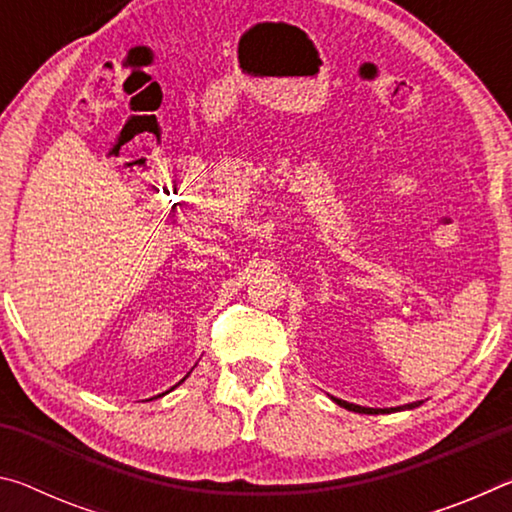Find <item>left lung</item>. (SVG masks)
Segmentation results:
<instances>
[{"mask_svg":"<svg viewBox=\"0 0 512 512\" xmlns=\"http://www.w3.org/2000/svg\"><path fill=\"white\" fill-rule=\"evenodd\" d=\"M332 400L343 406V409L354 411V413H368V415H379V413H393V411H404V409H415V406H420L422 402H411V404H404V406H395V409H368V406H359V404H350L345 400H339V397H332Z\"/></svg>","mask_w":512,"mask_h":512,"instance_id":"1","label":"left lung"}]
</instances>
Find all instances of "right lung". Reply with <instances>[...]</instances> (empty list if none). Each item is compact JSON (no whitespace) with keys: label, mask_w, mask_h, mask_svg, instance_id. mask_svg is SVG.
Segmentation results:
<instances>
[{"label":"right lung","mask_w":512,"mask_h":512,"mask_svg":"<svg viewBox=\"0 0 512 512\" xmlns=\"http://www.w3.org/2000/svg\"><path fill=\"white\" fill-rule=\"evenodd\" d=\"M185 379H187V377H185ZM185 379H180V381H185ZM180 381H178V384H180ZM178 384H176V386H178ZM176 386H173V388H176ZM173 388H171V391H173ZM167 393H169V391H167ZM162 395H164V393H162ZM158 397H160V395H158Z\"/></svg>","instance_id":"obj_1"}]
</instances>
